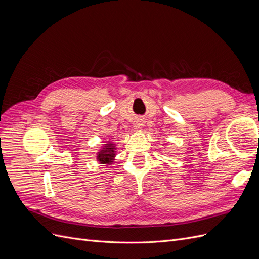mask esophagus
Masks as SVG:
<instances>
[{
	"label": "esophagus",
	"mask_w": 259,
	"mask_h": 259,
	"mask_svg": "<svg viewBox=\"0 0 259 259\" xmlns=\"http://www.w3.org/2000/svg\"><path fill=\"white\" fill-rule=\"evenodd\" d=\"M144 125H145V122L142 119H138L134 122V128L135 130H142L144 127Z\"/></svg>",
	"instance_id": "esophagus-1"
}]
</instances>
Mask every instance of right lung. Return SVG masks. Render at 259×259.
<instances>
[{"label":"right lung","instance_id":"add662e5","mask_svg":"<svg viewBox=\"0 0 259 259\" xmlns=\"http://www.w3.org/2000/svg\"><path fill=\"white\" fill-rule=\"evenodd\" d=\"M115 145L111 142H108L103 146L99 152H97V161L101 164H111L115 158Z\"/></svg>","mask_w":259,"mask_h":259}]
</instances>
